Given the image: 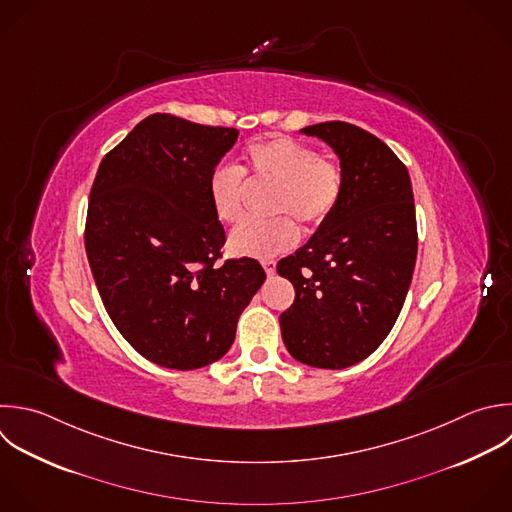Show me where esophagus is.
Masks as SVG:
<instances>
[{"instance_id": "1", "label": "esophagus", "mask_w": 512, "mask_h": 512, "mask_svg": "<svg viewBox=\"0 0 512 512\" xmlns=\"http://www.w3.org/2000/svg\"><path fill=\"white\" fill-rule=\"evenodd\" d=\"M262 266H264V270H266L268 276H274V274H276V262H274V260H264Z\"/></svg>"}]
</instances>
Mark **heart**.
I'll return each mask as SVG.
<instances>
[{
	"label": "heart",
	"mask_w": 512,
	"mask_h": 512,
	"mask_svg": "<svg viewBox=\"0 0 512 512\" xmlns=\"http://www.w3.org/2000/svg\"><path fill=\"white\" fill-rule=\"evenodd\" d=\"M246 164L258 178L276 184L272 212L290 214L308 226L322 224L336 208L342 194L340 168L320 158L302 142L274 138L248 148ZM242 172L234 166H218L208 180V196L214 214L222 222H236L242 214ZM298 242V228L288 216L272 220H248L228 236V250L238 258L266 260L290 250Z\"/></svg>",
	"instance_id": "heart-1"
}]
</instances>
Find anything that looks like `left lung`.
<instances>
[{
	"instance_id": "left-lung-1",
	"label": "left lung",
	"mask_w": 512,
	"mask_h": 512,
	"mask_svg": "<svg viewBox=\"0 0 512 512\" xmlns=\"http://www.w3.org/2000/svg\"><path fill=\"white\" fill-rule=\"evenodd\" d=\"M340 160L334 212L278 262L294 284L280 314L282 340L302 364L340 370L370 356L392 330L416 262V214L406 166L370 132L324 122L300 130Z\"/></svg>"
}]
</instances>
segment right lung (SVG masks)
<instances>
[{
	"mask_svg": "<svg viewBox=\"0 0 512 512\" xmlns=\"http://www.w3.org/2000/svg\"><path fill=\"white\" fill-rule=\"evenodd\" d=\"M236 140L234 128L152 114L106 154L90 192L86 252L102 302L134 350L164 368L220 360L266 280L252 258L214 266L226 232L208 180Z\"/></svg>",
	"mask_w": 512,
	"mask_h": 512,
	"instance_id": "1",
	"label": "right lung"
}]
</instances>
